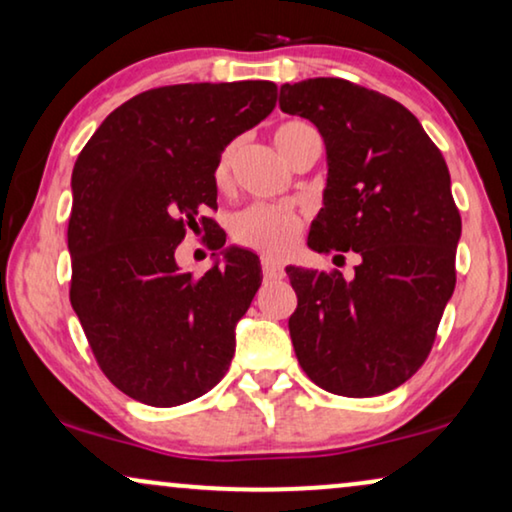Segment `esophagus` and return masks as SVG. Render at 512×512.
I'll return each mask as SVG.
<instances>
[{
  "mask_svg": "<svg viewBox=\"0 0 512 512\" xmlns=\"http://www.w3.org/2000/svg\"><path fill=\"white\" fill-rule=\"evenodd\" d=\"M263 275L265 279H282L284 277L282 263L272 261V258H263Z\"/></svg>",
  "mask_w": 512,
  "mask_h": 512,
  "instance_id": "esophagus-1",
  "label": "esophagus"
}]
</instances>
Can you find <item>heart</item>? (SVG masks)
Segmentation results:
<instances>
[{
    "instance_id": "obj_1",
    "label": "heart",
    "mask_w": 512,
    "mask_h": 512,
    "mask_svg": "<svg viewBox=\"0 0 512 512\" xmlns=\"http://www.w3.org/2000/svg\"><path fill=\"white\" fill-rule=\"evenodd\" d=\"M317 135L310 125L291 121L279 125L275 132V144L282 156L289 160V153L303 142L305 137ZM237 153V142L223 149L214 170V181L219 188H226L230 181V170H233V160ZM233 235L237 242L247 244V247L263 251L265 256H284L289 254L293 244L300 235V219L284 207L270 205H251L242 209L233 219Z\"/></svg>"
}]
</instances>
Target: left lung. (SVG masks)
<instances>
[{
    "label": "left lung",
    "instance_id": "1",
    "mask_svg": "<svg viewBox=\"0 0 512 512\" xmlns=\"http://www.w3.org/2000/svg\"><path fill=\"white\" fill-rule=\"evenodd\" d=\"M279 107L317 125L326 146L307 247L361 258L352 279L286 268L298 363L331 394H387L429 356L457 282L461 216L445 158L401 102L345 79L284 83Z\"/></svg>",
    "mask_w": 512,
    "mask_h": 512
}]
</instances>
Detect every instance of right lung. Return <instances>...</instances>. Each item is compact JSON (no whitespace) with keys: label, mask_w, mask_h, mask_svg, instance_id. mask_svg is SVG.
I'll return each instance as SVG.
<instances>
[{"label":"right lung","mask_w":512,"mask_h":512,"mask_svg":"<svg viewBox=\"0 0 512 512\" xmlns=\"http://www.w3.org/2000/svg\"><path fill=\"white\" fill-rule=\"evenodd\" d=\"M275 102L272 81L146 90L111 111L76 158L69 300L104 375L139 403H188L226 375L261 261L214 240L212 268L193 277L174 251L186 226H212L200 214L216 207L219 156Z\"/></svg>","instance_id":"add662e5"}]
</instances>
